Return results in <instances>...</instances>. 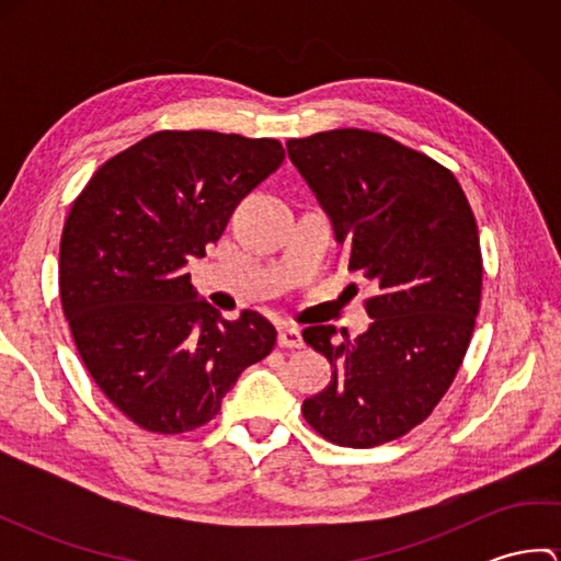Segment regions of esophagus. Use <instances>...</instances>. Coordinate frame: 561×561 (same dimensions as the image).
Returning a JSON list of instances; mask_svg holds the SVG:
<instances>
[{
  "label": "esophagus",
  "mask_w": 561,
  "mask_h": 561,
  "mask_svg": "<svg viewBox=\"0 0 561 561\" xmlns=\"http://www.w3.org/2000/svg\"><path fill=\"white\" fill-rule=\"evenodd\" d=\"M279 347L284 350H301L304 347V337H301V330L294 328V325H284L279 328Z\"/></svg>",
  "instance_id": "1"
}]
</instances>
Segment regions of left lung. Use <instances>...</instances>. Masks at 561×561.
<instances>
[{
    "label": "left lung",
    "mask_w": 561,
    "mask_h": 561,
    "mask_svg": "<svg viewBox=\"0 0 561 561\" xmlns=\"http://www.w3.org/2000/svg\"><path fill=\"white\" fill-rule=\"evenodd\" d=\"M287 151L337 243L374 287L371 325L356 340L311 325L304 340L328 356L330 383L304 416L337 446L371 448L424 422L470 347L482 296L478 221L444 165L368 129L289 139Z\"/></svg>",
    "instance_id": "1"
}]
</instances>
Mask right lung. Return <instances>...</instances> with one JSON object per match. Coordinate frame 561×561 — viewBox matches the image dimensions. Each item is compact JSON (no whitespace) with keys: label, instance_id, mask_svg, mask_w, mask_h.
<instances>
[{"label":"right lung","instance_id":"1","mask_svg":"<svg viewBox=\"0 0 561 561\" xmlns=\"http://www.w3.org/2000/svg\"><path fill=\"white\" fill-rule=\"evenodd\" d=\"M284 161L277 139L163 129L105 161L59 241V299L83 366L117 410L157 434L219 414L277 330L199 299L190 272L236 205Z\"/></svg>","mask_w":561,"mask_h":561}]
</instances>
